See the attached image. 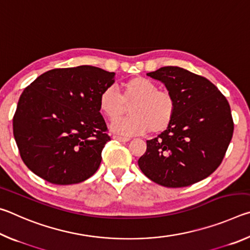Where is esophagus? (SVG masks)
Instances as JSON below:
<instances>
[{"label": "esophagus", "mask_w": 250, "mask_h": 250, "mask_svg": "<svg viewBox=\"0 0 250 250\" xmlns=\"http://www.w3.org/2000/svg\"><path fill=\"white\" fill-rule=\"evenodd\" d=\"M113 139L117 141H120V142H128L130 141L129 138H125V137H120V135H113Z\"/></svg>", "instance_id": "1"}]
</instances>
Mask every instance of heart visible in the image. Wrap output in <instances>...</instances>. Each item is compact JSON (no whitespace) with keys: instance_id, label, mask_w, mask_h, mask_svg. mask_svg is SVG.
<instances>
[{"instance_id":"heart-1","label":"heart","mask_w":250,"mask_h":250,"mask_svg":"<svg viewBox=\"0 0 250 250\" xmlns=\"http://www.w3.org/2000/svg\"><path fill=\"white\" fill-rule=\"evenodd\" d=\"M120 95L108 87L99 96V109L109 121H116L130 107V117L111 125L117 133L137 135L146 132L158 134L171 125L175 116L176 101L167 90L146 77L130 78L121 84Z\"/></svg>"}]
</instances>
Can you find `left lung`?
<instances>
[{
    "mask_svg": "<svg viewBox=\"0 0 250 250\" xmlns=\"http://www.w3.org/2000/svg\"><path fill=\"white\" fill-rule=\"evenodd\" d=\"M174 96L171 125L146 141L138 161L146 177L167 188H184L221 166L234 132L229 104L208 79L176 66L147 73Z\"/></svg>",
    "mask_w": 250,
    "mask_h": 250,
    "instance_id": "1",
    "label": "left lung"
}]
</instances>
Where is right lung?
I'll return each mask as SVG.
<instances>
[{
	"mask_svg": "<svg viewBox=\"0 0 250 250\" xmlns=\"http://www.w3.org/2000/svg\"><path fill=\"white\" fill-rule=\"evenodd\" d=\"M113 83L115 73L83 65L48 70L25 88L13 117L25 166L57 185L94 175L110 140L99 96Z\"/></svg>",
	"mask_w": 250,
	"mask_h": 250,
	"instance_id": "1",
	"label": "right lung"
}]
</instances>
